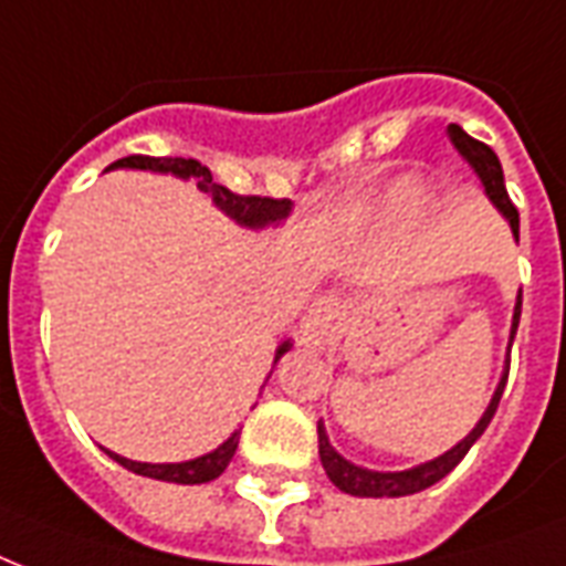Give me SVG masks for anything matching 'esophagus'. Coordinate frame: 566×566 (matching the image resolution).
Segmentation results:
<instances>
[{
  "label": "esophagus",
  "instance_id": "1",
  "mask_svg": "<svg viewBox=\"0 0 566 566\" xmlns=\"http://www.w3.org/2000/svg\"><path fill=\"white\" fill-rule=\"evenodd\" d=\"M333 318H336V304L333 301H318V304L310 310V315L304 318V343L306 345H324L331 339Z\"/></svg>",
  "mask_w": 566,
  "mask_h": 566
}]
</instances>
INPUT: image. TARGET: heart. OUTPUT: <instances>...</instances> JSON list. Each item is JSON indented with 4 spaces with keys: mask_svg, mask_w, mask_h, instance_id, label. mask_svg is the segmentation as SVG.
Here are the masks:
<instances>
[{
    "mask_svg": "<svg viewBox=\"0 0 566 566\" xmlns=\"http://www.w3.org/2000/svg\"><path fill=\"white\" fill-rule=\"evenodd\" d=\"M419 197H422V186H419L416 179H405V182H401L396 191V200L401 206H413Z\"/></svg>",
    "mask_w": 566,
    "mask_h": 566,
    "instance_id": "heart-1",
    "label": "heart"
}]
</instances>
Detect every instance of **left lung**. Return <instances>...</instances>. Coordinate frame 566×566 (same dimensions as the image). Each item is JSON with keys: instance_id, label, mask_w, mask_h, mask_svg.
Returning <instances> with one entry per match:
<instances>
[{"instance_id": "obj_1", "label": "left lung", "mask_w": 566, "mask_h": 566, "mask_svg": "<svg viewBox=\"0 0 566 566\" xmlns=\"http://www.w3.org/2000/svg\"><path fill=\"white\" fill-rule=\"evenodd\" d=\"M449 138L451 144L458 147L463 159L470 161V168L479 174L481 186L488 191L490 203L496 206L499 212L505 214L507 223H511V233L514 239L520 242V212H516V206L511 203V197H507V188H505V174H502V165H499V156L490 150L488 144L475 142L472 135H467L458 124L449 126ZM520 310H523V292L516 295V306H514V322H511V339H507V366H511V343H514L516 336V324H520ZM505 380H507V369L499 380L496 392L490 398L488 410L484 416L479 419V424L472 428L467 437H463L458 446H451L446 454L440 458H433V461H424L413 470H401V472H375V470H366V467H357V463L345 461L339 451L333 449L331 440H327V431H324V424L318 422V458H322V467L327 472V479L336 484V488L343 490V493H352V496H371V499H380V496H410V493H419V490L431 488L437 484L440 479H446L458 463L463 461V454L475 446L481 433L488 431L490 419L496 413L499 407V398L505 392Z\"/></svg>"}]
</instances>
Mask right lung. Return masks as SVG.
Returning a JSON list of instances; mask_svg holds the SVG:
<instances>
[{
    "mask_svg": "<svg viewBox=\"0 0 566 566\" xmlns=\"http://www.w3.org/2000/svg\"><path fill=\"white\" fill-rule=\"evenodd\" d=\"M115 168H135V170H153V174H174L179 179H197V188L203 195L212 197V203L221 209L223 214H230L235 223H242L248 230H262L269 223H280L292 212V203L289 200H274V197H256V195H233L230 188L212 182V170L200 165L197 159H153V156H126V159H117L115 165H108V170ZM292 348V343H283L274 354V363L283 357V354ZM239 433L233 431L227 440L218 446L214 451L203 454V458H195V461L182 463H142L129 461V458H120L115 451L105 449V454L117 461L124 470L135 472V475H147V479L156 481H174V484H206V481L218 479L227 463L233 461L235 449H239Z\"/></svg>",
    "mask_w": 566,
    "mask_h": 566,
    "instance_id": "add662e5",
    "label": "right lung"
}]
</instances>
